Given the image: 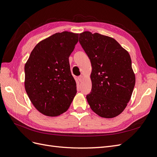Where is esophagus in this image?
Masks as SVG:
<instances>
[{
	"label": "esophagus",
	"instance_id": "obj_1",
	"mask_svg": "<svg viewBox=\"0 0 157 157\" xmlns=\"http://www.w3.org/2000/svg\"><path fill=\"white\" fill-rule=\"evenodd\" d=\"M78 80H79V82H82L83 79V75H80V76H79V77L78 78Z\"/></svg>",
	"mask_w": 157,
	"mask_h": 157
}]
</instances>
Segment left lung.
Instances as JSON below:
<instances>
[{"label":"left lung","instance_id":"obj_1","mask_svg":"<svg viewBox=\"0 0 157 157\" xmlns=\"http://www.w3.org/2000/svg\"><path fill=\"white\" fill-rule=\"evenodd\" d=\"M79 42L92 66L91 93L86 98L90 108L104 118L123 112L132 96L135 74L128 52L113 38L85 31Z\"/></svg>","mask_w":157,"mask_h":157}]
</instances>
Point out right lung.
<instances>
[{"instance_id":"right-lung-1","label":"right lung","mask_w":157,"mask_h":157,"mask_svg":"<svg viewBox=\"0 0 157 157\" xmlns=\"http://www.w3.org/2000/svg\"><path fill=\"white\" fill-rule=\"evenodd\" d=\"M78 34L55 33L34 47L25 65V88L36 109L55 117L67 112L77 93L69 57Z\"/></svg>"}]
</instances>
